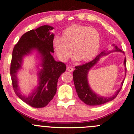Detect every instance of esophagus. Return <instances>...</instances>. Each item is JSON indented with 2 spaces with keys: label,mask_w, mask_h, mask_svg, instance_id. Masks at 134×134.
Listing matches in <instances>:
<instances>
[{
  "label": "esophagus",
  "mask_w": 134,
  "mask_h": 134,
  "mask_svg": "<svg viewBox=\"0 0 134 134\" xmlns=\"http://www.w3.org/2000/svg\"><path fill=\"white\" fill-rule=\"evenodd\" d=\"M67 70L69 71V72H72V71L74 70V69L71 67H67Z\"/></svg>",
  "instance_id": "esophagus-1"
}]
</instances>
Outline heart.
I'll return each instance as SVG.
<instances>
[{
	"label": "heart",
	"mask_w": 134,
	"mask_h": 134,
	"mask_svg": "<svg viewBox=\"0 0 134 134\" xmlns=\"http://www.w3.org/2000/svg\"><path fill=\"white\" fill-rule=\"evenodd\" d=\"M54 49L59 60L65 62L72 53L73 60L86 62L98 54L101 36L98 30L82 25H72L62 32L61 38L55 36L52 41Z\"/></svg>",
	"instance_id": "obj_1"
}]
</instances>
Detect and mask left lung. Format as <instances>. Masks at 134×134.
<instances>
[{"instance_id":"1","label":"left lung","mask_w":134,"mask_h":134,"mask_svg":"<svg viewBox=\"0 0 134 134\" xmlns=\"http://www.w3.org/2000/svg\"><path fill=\"white\" fill-rule=\"evenodd\" d=\"M113 46L114 47L113 49L109 51L108 49H107L104 50L99 55H98L95 57V59L91 60V62L81 65L76 66V69L73 72L74 82L78 96L86 104L89 105V106H97V105L103 104L104 103L113 101L116 97L122 88V86L124 80H123L122 82H121V87H120V88L118 89L113 96H103L99 95V94L94 92L90 87V85L88 82V75L90 70L98 64V62H99V59L101 57L106 56V55L109 54L110 53L113 52H122V53L124 52L116 45L113 44ZM124 65L125 67V74H126V57H125L124 60Z\"/></svg>"}]
</instances>
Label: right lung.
Returning a JSON list of instances; mask_svg holds the SVG:
<instances>
[{"mask_svg":"<svg viewBox=\"0 0 134 134\" xmlns=\"http://www.w3.org/2000/svg\"><path fill=\"white\" fill-rule=\"evenodd\" d=\"M54 27L43 25L26 32L13 48L10 66V75L15 93L22 101L33 108H43L52 100L56 93L57 81L66 70L65 64L55 61L52 41ZM35 52L39 60L37 67L38 85L28 96L20 91L17 74L23 68V59Z\"/></svg>","mask_w":134,"mask_h":134,"instance_id":"1","label":"right lung"}]
</instances>
